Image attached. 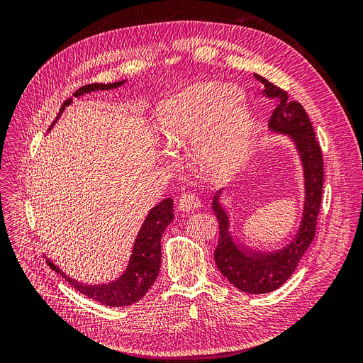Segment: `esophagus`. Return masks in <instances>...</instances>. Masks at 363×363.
Wrapping results in <instances>:
<instances>
[{
  "label": "esophagus",
  "instance_id": "esophagus-1",
  "mask_svg": "<svg viewBox=\"0 0 363 363\" xmlns=\"http://www.w3.org/2000/svg\"><path fill=\"white\" fill-rule=\"evenodd\" d=\"M201 207V203L200 200L196 199L195 195L192 194H184L182 195L179 201H177V208L179 212H183V213H189L192 211H196V208Z\"/></svg>",
  "mask_w": 363,
  "mask_h": 363
}]
</instances>
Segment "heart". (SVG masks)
I'll list each match as a JSON object with an SVG mask.
<instances>
[{"label": "heart", "mask_w": 363, "mask_h": 363, "mask_svg": "<svg viewBox=\"0 0 363 363\" xmlns=\"http://www.w3.org/2000/svg\"><path fill=\"white\" fill-rule=\"evenodd\" d=\"M156 128L171 148L191 142L200 171L230 179L244 167L256 133V116L240 89L227 83L186 87L159 104Z\"/></svg>", "instance_id": "heart-1"}]
</instances>
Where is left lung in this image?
Returning <instances> with one entry per match:
<instances>
[{
	"label": "left lung",
	"instance_id": "obj_1",
	"mask_svg": "<svg viewBox=\"0 0 363 363\" xmlns=\"http://www.w3.org/2000/svg\"><path fill=\"white\" fill-rule=\"evenodd\" d=\"M265 86V95L276 98L279 106L274 111L269 130L272 135L286 136L298 156L303 172V207L298 228L288 244L280 248H257L236 235L232 225L224 192L213 195L212 211L219 223V242L215 250V262L223 276L239 291L247 294H268L279 289L298 267L303 255L315 238L316 218L323 195V155L315 131L304 107L267 79L256 75Z\"/></svg>",
	"mask_w": 363,
	"mask_h": 363
}]
</instances>
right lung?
I'll list each match as a JSON object with an SVG mask.
<instances>
[{
  "instance_id": "1",
  "label": "right lung",
  "mask_w": 363,
  "mask_h": 363,
  "mask_svg": "<svg viewBox=\"0 0 363 363\" xmlns=\"http://www.w3.org/2000/svg\"><path fill=\"white\" fill-rule=\"evenodd\" d=\"M127 80H121L115 83H95V84H86L80 87L79 91L74 94V98H80L84 94H91L96 91H111L118 89L123 86ZM72 103V98L65 101L62 104L60 112L56 118V121L51 124L48 131L52 128V125L57 123L60 115L63 113ZM172 200L164 199L159 204L151 208L148 215L145 216L144 223H142L138 236L133 242V248H131V255L128 259V263L125 269L121 272V276L116 277L112 281L107 283H83L72 279L67 272L60 269L56 263L47 257V263L52 271L59 272L65 280L71 283L77 291L82 292L83 295L89 296V298L111 306V307H121V306H130L136 301H139L144 296L148 289L152 286V283L159 276L160 269V260H162V247L160 239L164 232V228L171 224L174 219L172 215Z\"/></svg>"
}]
</instances>
